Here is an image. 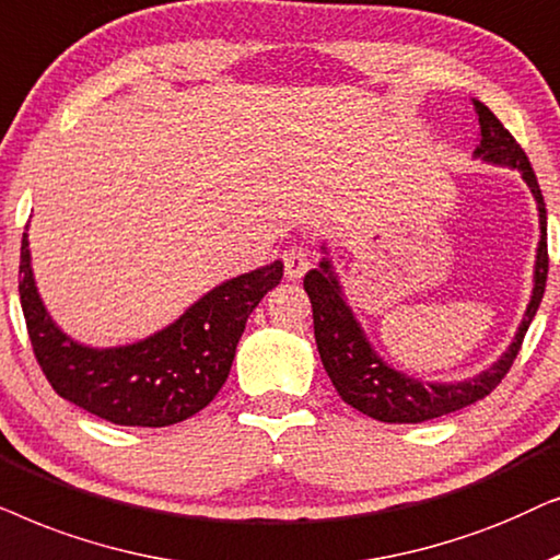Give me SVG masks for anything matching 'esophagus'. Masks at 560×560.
Wrapping results in <instances>:
<instances>
[{
	"mask_svg": "<svg viewBox=\"0 0 560 560\" xmlns=\"http://www.w3.org/2000/svg\"><path fill=\"white\" fill-rule=\"evenodd\" d=\"M310 266H312V258H310V253L304 250V248H289V250L284 253V271H287V279L300 281L302 276L310 271Z\"/></svg>",
	"mask_w": 560,
	"mask_h": 560,
	"instance_id": "esophagus-1",
	"label": "esophagus"
}]
</instances>
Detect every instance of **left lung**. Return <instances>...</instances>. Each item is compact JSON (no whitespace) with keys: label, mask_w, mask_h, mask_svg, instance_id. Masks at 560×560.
Returning a JSON list of instances; mask_svg holds the SVG:
<instances>
[{"label":"left lung","mask_w":560,"mask_h":560,"mask_svg":"<svg viewBox=\"0 0 560 560\" xmlns=\"http://www.w3.org/2000/svg\"><path fill=\"white\" fill-rule=\"evenodd\" d=\"M474 109L479 115L481 140L476 145V159L491 163V166H504L517 171L530 186L535 202H538V222H540V243L538 256H535V276H533V296L527 304L523 323H520L517 332L510 348L483 369L481 374L464 382H420L401 374L371 346L366 332H363L361 323H358L353 310L342 294V287L335 276L332 260L323 258L317 268L304 276V292L310 294L312 302V319H315V340L323 366L330 376V382L342 401L358 412L374 417L382 422H424L435 420V417L451 415L456 409H464L474 401H479L491 394L499 386V382L512 369L514 358L520 353L523 338L530 327L535 312L540 307L542 292H546L548 279V222H546V202L538 186V176L527 161L523 148L517 140L510 136V130L494 117L487 104L474 100ZM323 253L327 248L323 245Z\"/></svg>","instance_id":"1"}]
</instances>
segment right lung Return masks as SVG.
Masks as SVG:
<instances>
[{"mask_svg":"<svg viewBox=\"0 0 560 560\" xmlns=\"http://www.w3.org/2000/svg\"><path fill=\"white\" fill-rule=\"evenodd\" d=\"M284 264L260 266L222 281L182 317L117 348H89L48 315L30 266L27 233L20 248V302L30 342L58 397L128 428H166L197 415L225 384L250 312L279 284Z\"/></svg>","mask_w":560,"mask_h":560,"instance_id":"add662e5","label":"right lung"}]
</instances>
